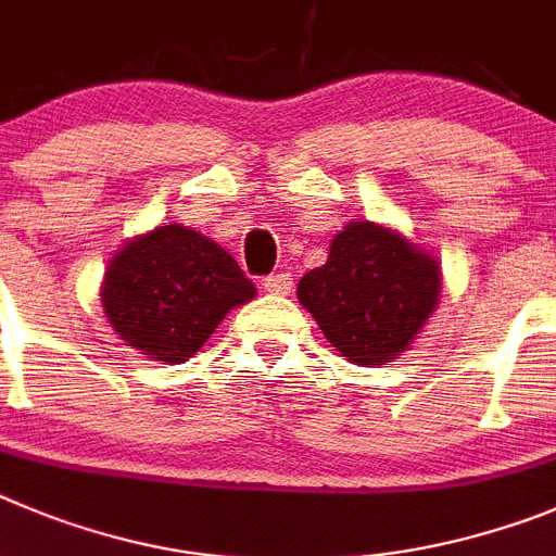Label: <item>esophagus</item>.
<instances>
[{
	"instance_id": "34e87169",
	"label": "esophagus",
	"mask_w": 556,
	"mask_h": 556,
	"mask_svg": "<svg viewBox=\"0 0 556 556\" xmlns=\"http://www.w3.org/2000/svg\"><path fill=\"white\" fill-rule=\"evenodd\" d=\"M263 288H266L268 293H274V296H288L290 290H293V279H290V274L279 271L263 279Z\"/></svg>"
}]
</instances>
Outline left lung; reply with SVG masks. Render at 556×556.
I'll use <instances>...</instances> for the list:
<instances>
[{
  "mask_svg": "<svg viewBox=\"0 0 556 556\" xmlns=\"http://www.w3.org/2000/svg\"><path fill=\"white\" fill-rule=\"evenodd\" d=\"M296 296L334 352L371 368L407 352L421 332L438 307L440 266L396 229L349 222Z\"/></svg>",
  "mask_w": 556,
  "mask_h": 556,
  "instance_id": "obj_1",
  "label": "left lung"
}]
</instances>
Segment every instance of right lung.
<instances>
[{"instance_id": "add662e5", "label": "right lung", "mask_w": 556, "mask_h": 556, "mask_svg": "<svg viewBox=\"0 0 556 556\" xmlns=\"http://www.w3.org/2000/svg\"><path fill=\"white\" fill-rule=\"evenodd\" d=\"M257 288L227 249L202 232L166 224L124 243L102 282L110 327L127 346L160 363H185L224 315Z\"/></svg>"}]
</instances>
